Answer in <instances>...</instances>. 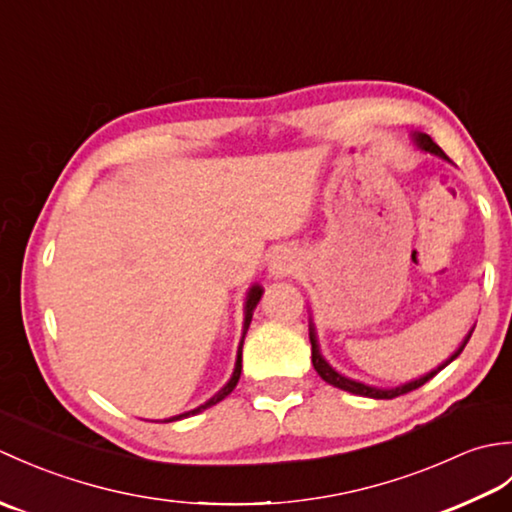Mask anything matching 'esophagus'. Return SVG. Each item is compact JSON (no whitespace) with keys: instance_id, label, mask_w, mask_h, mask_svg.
Returning a JSON list of instances; mask_svg holds the SVG:
<instances>
[{"instance_id":"esophagus-1","label":"esophagus","mask_w":512,"mask_h":512,"mask_svg":"<svg viewBox=\"0 0 512 512\" xmlns=\"http://www.w3.org/2000/svg\"><path fill=\"white\" fill-rule=\"evenodd\" d=\"M299 268V259L297 255L292 253V250H279V253L273 255V259H270V275H273L275 279H284V277H290L295 275Z\"/></svg>"}]
</instances>
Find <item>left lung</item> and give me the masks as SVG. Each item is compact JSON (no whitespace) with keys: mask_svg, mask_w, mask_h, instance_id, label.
Wrapping results in <instances>:
<instances>
[{"mask_svg":"<svg viewBox=\"0 0 512 512\" xmlns=\"http://www.w3.org/2000/svg\"><path fill=\"white\" fill-rule=\"evenodd\" d=\"M413 143H416L420 149H424V151H429V154H436V156H440V158H444V160H449V156L444 154V151L433 143L431 140V136L429 134H420V132H413ZM451 162V160H449ZM473 330L475 328H471V332L466 334V339L462 341V345L458 347V350H455L447 361H444L442 365H438L436 369H431L429 374H424V376H420V378H416V380H411V383H405V385H398V387H387V389H383V387H372V385H365V383H358V380H352V378H347V376H343V374H339L336 372V369H332V365L325 361V358L321 356V352H319V345H317V332H314V325L310 323V343H312V365H314V369H317V374L325 380V383H330V385H334V387H339V389H343V391H350V394H356V396H367V398H376V400H389V398H396V396H402V394H407V391H413V389H418V387H422L424 383H427V380H431L433 376H436L438 372H442L444 367H447L451 361H455V358H458L460 354H462V350L466 347V343H469V339H471V334H473Z\"/></svg>","mask_w":512,"mask_h":512,"instance_id":"obj_1","label":"left lung"}]
</instances>
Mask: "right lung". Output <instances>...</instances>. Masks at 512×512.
Returning <instances> with one entry per match:
<instances>
[{
    "mask_svg": "<svg viewBox=\"0 0 512 512\" xmlns=\"http://www.w3.org/2000/svg\"><path fill=\"white\" fill-rule=\"evenodd\" d=\"M262 295H264V288L262 286H253L248 290V295H246V306H244V332H242V341H239V350H237V361H235V369H233V376H231V380H228V383L217 391V394L211 398V400H206L204 405H200L198 409H191V411H184V413H180V416H173V418H169V420H165V422H173V420H182V418H189V416H195V413H200V411H204V409H209V407H213V405H217V402L220 400H224L228 394H231V391L235 389V385H237V380H239V374H242V345H244V336H246V332H248V325H250V319H253V310L257 308V303H259V299H262Z\"/></svg>",
    "mask_w": 512,
    "mask_h": 512,
    "instance_id": "obj_1",
    "label": "right lung"
}]
</instances>
